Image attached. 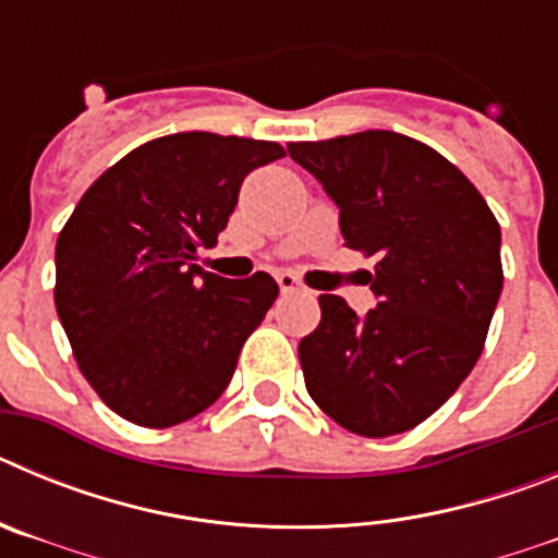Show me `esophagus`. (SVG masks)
<instances>
[{
    "instance_id": "1",
    "label": "esophagus",
    "mask_w": 558,
    "mask_h": 558,
    "mask_svg": "<svg viewBox=\"0 0 558 558\" xmlns=\"http://www.w3.org/2000/svg\"><path fill=\"white\" fill-rule=\"evenodd\" d=\"M276 282H279V290H282V293H304L302 282H299L293 274H279L276 276Z\"/></svg>"
}]
</instances>
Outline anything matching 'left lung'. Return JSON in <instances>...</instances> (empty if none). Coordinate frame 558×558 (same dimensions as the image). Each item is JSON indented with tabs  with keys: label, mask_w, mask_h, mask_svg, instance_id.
<instances>
[{
	"label": "left lung",
	"mask_w": 558,
	"mask_h": 558,
	"mask_svg": "<svg viewBox=\"0 0 558 558\" xmlns=\"http://www.w3.org/2000/svg\"><path fill=\"white\" fill-rule=\"evenodd\" d=\"M340 209L347 248L377 256L363 318L322 295L302 338L304 383L329 418L383 438L425 422L483 352L502 290L500 223L456 165L393 131L290 142Z\"/></svg>",
	"instance_id": "obj_1"
}]
</instances>
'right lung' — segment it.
<instances>
[{
	"instance_id": "add662e5",
	"label": "right lung",
	"mask_w": 558,
	"mask_h": 558,
	"mask_svg": "<svg viewBox=\"0 0 558 558\" xmlns=\"http://www.w3.org/2000/svg\"><path fill=\"white\" fill-rule=\"evenodd\" d=\"M282 156L243 136H159L108 167L58 234V318L88 386L133 425L206 411L276 302L263 270L223 279L195 254L218 243L245 175Z\"/></svg>"
}]
</instances>
